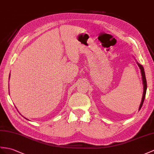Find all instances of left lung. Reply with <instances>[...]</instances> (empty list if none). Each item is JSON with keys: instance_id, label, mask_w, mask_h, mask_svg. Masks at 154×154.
I'll return each instance as SVG.
<instances>
[{"instance_id": "8db88e82", "label": "left lung", "mask_w": 154, "mask_h": 154, "mask_svg": "<svg viewBox=\"0 0 154 154\" xmlns=\"http://www.w3.org/2000/svg\"><path fill=\"white\" fill-rule=\"evenodd\" d=\"M138 66H139V68L141 71V74H142V83H143L144 85V91H143V95H142V98L141 100V103L140 104V107H139V110H140V108L143 104L144 100L145 99V96H146V89H147V82H146V76H145V72H144V67L142 66L139 63H138Z\"/></svg>"}]
</instances>
